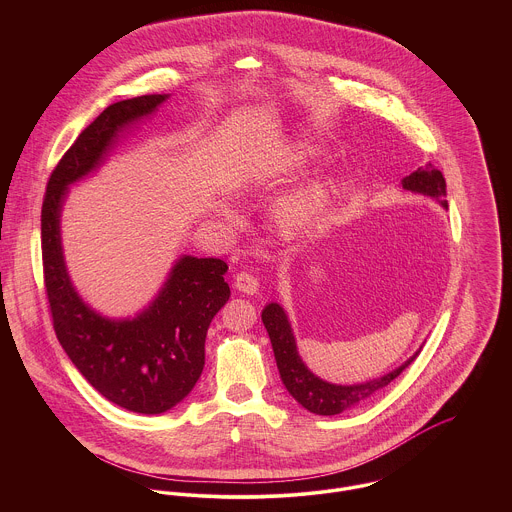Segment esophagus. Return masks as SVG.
Wrapping results in <instances>:
<instances>
[{"mask_svg": "<svg viewBox=\"0 0 512 512\" xmlns=\"http://www.w3.org/2000/svg\"><path fill=\"white\" fill-rule=\"evenodd\" d=\"M234 286L238 292L246 293V295H254L258 292V280L248 272H238L234 276Z\"/></svg>", "mask_w": 512, "mask_h": 512, "instance_id": "1", "label": "esophagus"}]
</instances>
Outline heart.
<instances>
[{"label": "heart", "mask_w": 512, "mask_h": 512, "mask_svg": "<svg viewBox=\"0 0 512 512\" xmlns=\"http://www.w3.org/2000/svg\"><path fill=\"white\" fill-rule=\"evenodd\" d=\"M309 157H311V151L307 147H299L297 159L305 161ZM331 193H333L331 179H315L307 187L295 191L278 209L280 224L292 232L311 226L329 205ZM220 217L224 220H232V213L224 207V209H220Z\"/></svg>", "instance_id": "1"}]
</instances>
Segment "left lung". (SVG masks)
<instances>
[{
  "mask_svg": "<svg viewBox=\"0 0 512 512\" xmlns=\"http://www.w3.org/2000/svg\"><path fill=\"white\" fill-rule=\"evenodd\" d=\"M402 189L432 197L441 203V207L447 209L445 179H443L441 171L436 169L432 163H426L424 167H418V171L404 177ZM262 321L270 335L274 357H276L284 386L305 410L319 414V416H335V414H341L345 410L365 404L368 398H372L384 386H388L396 376H400V372L406 366L420 355V351H416L404 365H400L392 372H388L380 378H374L370 382L351 384V386L331 384V382L315 376L301 361V357L297 353L292 325H290L288 315L282 305L268 303L262 311Z\"/></svg>",
  "mask_w": 512,
  "mask_h": 512,
  "instance_id": "1",
  "label": "left lung"
}]
</instances>
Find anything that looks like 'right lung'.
Returning <instances> with one entry per match:
<instances>
[{"label":"right lung","mask_w":512,"mask_h":512,"mask_svg":"<svg viewBox=\"0 0 512 512\" xmlns=\"http://www.w3.org/2000/svg\"><path fill=\"white\" fill-rule=\"evenodd\" d=\"M167 96L146 94L110 104L51 173L41 209L43 276L57 339L106 400L138 414L171 410L197 384L209 325L230 297L224 282L228 266L220 258L181 256L142 313L108 319L74 290L63 256L61 211L69 185L96 171L118 136L151 116Z\"/></svg>","instance_id":"add662e5"}]
</instances>
